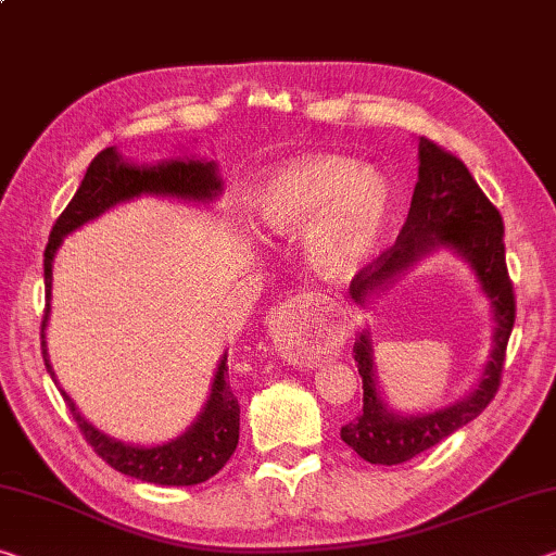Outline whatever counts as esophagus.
<instances>
[{"mask_svg":"<svg viewBox=\"0 0 556 556\" xmlns=\"http://www.w3.org/2000/svg\"><path fill=\"white\" fill-rule=\"evenodd\" d=\"M279 324V321H277ZM287 331V329H285ZM289 331H292V329H289ZM281 351H285V354H287V358H292L294 361V364H306V361H309V354H306V351L302 349V346H299V343H285V346H281Z\"/></svg>","mask_w":556,"mask_h":556,"instance_id":"34e87169","label":"esophagus"}]
</instances>
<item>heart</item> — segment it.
<instances>
[{
    "label": "heart",
    "instance_id": "heart-1",
    "mask_svg": "<svg viewBox=\"0 0 556 556\" xmlns=\"http://www.w3.org/2000/svg\"><path fill=\"white\" fill-rule=\"evenodd\" d=\"M257 207L269 232H304L312 267L339 279L371 257L389 223L391 190L381 175L361 170L351 157L306 155L267 175Z\"/></svg>",
    "mask_w": 556,
    "mask_h": 556
}]
</instances>
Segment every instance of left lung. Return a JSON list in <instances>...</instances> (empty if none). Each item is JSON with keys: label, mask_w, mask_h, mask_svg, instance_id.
<instances>
[{"label": "left lung", "mask_w": 556, "mask_h": 556, "mask_svg": "<svg viewBox=\"0 0 556 556\" xmlns=\"http://www.w3.org/2000/svg\"><path fill=\"white\" fill-rule=\"evenodd\" d=\"M418 182L413 190L410 210L399 240L366 264L351 281L349 294L361 304L389 281L426 257L435 247H447L463 254L475 269L482 292L488 294L495 316V346L478 389L451 408H440L418 416H399L389 410L376 389L371 339L361 333L354 343V361L364 381V410L356 420L341 428V440L351 451L374 465H399L416 457L440 440L468 426L488 408L500 389L509 333L515 326V292L505 262V225L500 210L475 182L468 167L451 151L428 138L418 143Z\"/></svg>", "instance_id": "obj_1"}]
</instances>
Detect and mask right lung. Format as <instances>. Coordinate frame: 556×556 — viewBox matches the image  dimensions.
Returning <instances> with one entry per match:
<instances>
[{"label":"right lung","mask_w":556,"mask_h":556,"mask_svg":"<svg viewBox=\"0 0 556 556\" xmlns=\"http://www.w3.org/2000/svg\"><path fill=\"white\" fill-rule=\"evenodd\" d=\"M219 192H223V180L217 178V165L213 161H165L153 167L128 165L126 161H121L116 148H105V151L93 157L81 185H78L76 195L68 202L64 213L59 215L54 227H51L49 244L43 250L47 309H43L41 319V354L47 371L54 381L56 376L49 364L47 341H43L47 333H43V329H47L51 312V264H54V254L61 240L68 232L78 230L88 219L105 213L109 207L138 195H170L180 200L210 202ZM227 378H230L227 376V356H223V361L217 364L210 399L198 420L178 440L151 447L126 445L121 440L103 435L101 430H96L76 410L74 401L64 391H61V395H64L86 443L113 470L155 484H198L225 468V463L235 453L237 440H240V403H237Z\"/></svg>","instance_id":"obj_1"}]
</instances>
